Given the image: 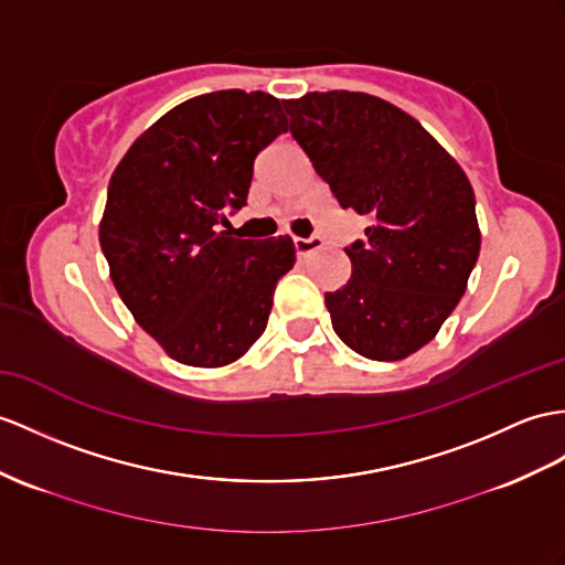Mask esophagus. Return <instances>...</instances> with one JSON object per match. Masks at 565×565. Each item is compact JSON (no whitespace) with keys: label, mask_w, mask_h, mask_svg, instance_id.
I'll use <instances>...</instances> for the list:
<instances>
[{"label":"esophagus","mask_w":565,"mask_h":565,"mask_svg":"<svg viewBox=\"0 0 565 565\" xmlns=\"http://www.w3.org/2000/svg\"><path fill=\"white\" fill-rule=\"evenodd\" d=\"M321 246H323V242L319 237H311V239L295 237V252H297V256H309L311 252H319Z\"/></svg>","instance_id":"obj_1"}]
</instances>
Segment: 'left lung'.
Returning <instances> with one entry per match:
<instances>
[{
	"mask_svg": "<svg viewBox=\"0 0 565 565\" xmlns=\"http://www.w3.org/2000/svg\"><path fill=\"white\" fill-rule=\"evenodd\" d=\"M282 105L338 203L371 217L366 239L345 249L348 285L326 292L333 330L366 360H405L436 338L477 264L470 179L415 117L376 95L316 90Z\"/></svg>",
	"mask_w": 565,
	"mask_h": 565,
	"instance_id": "1",
	"label": "left lung"
}]
</instances>
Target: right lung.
<instances>
[{
	"mask_svg": "<svg viewBox=\"0 0 565 565\" xmlns=\"http://www.w3.org/2000/svg\"><path fill=\"white\" fill-rule=\"evenodd\" d=\"M282 131L273 95L205 93L150 124L109 179L98 232L109 278L179 364H232L264 335L295 244L237 239L220 225L246 203L258 150Z\"/></svg>",
	"mask_w": 565,
	"mask_h": 565,
	"instance_id": "right-lung-1",
	"label": "right lung"
}]
</instances>
